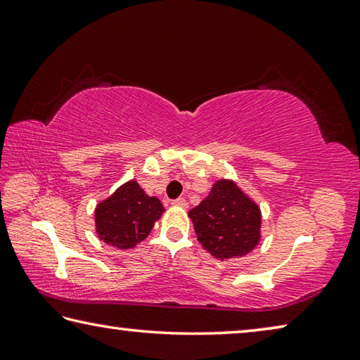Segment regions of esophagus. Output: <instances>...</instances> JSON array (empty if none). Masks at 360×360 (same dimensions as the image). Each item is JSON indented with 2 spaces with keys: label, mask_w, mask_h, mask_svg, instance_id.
<instances>
[{
  "label": "esophagus",
  "mask_w": 360,
  "mask_h": 360,
  "mask_svg": "<svg viewBox=\"0 0 360 360\" xmlns=\"http://www.w3.org/2000/svg\"><path fill=\"white\" fill-rule=\"evenodd\" d=\"M174 206H181V208H187V200L186 198H176L173 200Z\"/></svg>",
  "instance_id": "1"
}]
</instances>
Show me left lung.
I'll return each mask as SVG.
<instances>
[{
  "label": "left lung",
  "instance_id": "obj_1",
  "mask_svg": "<svg viewBox=\"0 0 360 360\" xmlns=\"http://www.w3.org/2000/svg\"><path fill=\"white\" fill-rule=\"evenodd\" d=\"M188 217L200 245L219 260L243 257L260 241V208L230 179H219Z\"/></svg>",
  "mask_w": 360,
  "mask_h": 360
}]
</instances>
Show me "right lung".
Masks as SVG:
<instances>
[{
  "label": "right lung",
  "mask_w": 360,
  "mask_h": 360,
  "mask_svg": "<svg viewBox=\"0 0 360 360\" xmlns=\"http://www.w3.org/2000/svg\"><path fill=\"white\" fill-rule=\"evenodd\" d=\"M163 211L160 200L149 197L136 181H129L96 205V233L109 246L133 249L148 238Z\"/></svg>",
  "instance_id": "1"
}]
</instances>
